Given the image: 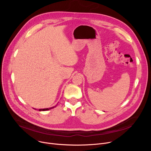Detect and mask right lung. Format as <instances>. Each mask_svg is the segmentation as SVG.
<instances>
[{"label": "right lung", "instance_id": "right-lung-1", "mask_svg": "<svg viewBox=\"0 0 151 151\" xmlns=\"http://www.w3.org/2000/svg\"><path fill=\"white\" fill-rule=\"evenodd\" d=\"M57 106V105H55V106H52V107H51V108H44V109H39L38 110L39 111H47V110H50V109H52V108H55V106Z\"/></svg>", "mask_w": 151, "mask_h": 151}]
</instances>
